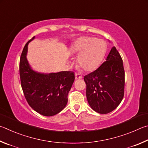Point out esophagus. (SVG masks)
<instances>
[{
    "label": "esophagus",
    "instance_id": "1",
    "mask_svg": "<svg viewBox=\"0 0 148 148\" xmlns=\"http://www.w3.org/2000/svg\"><path fill=\"white\" fill-rule=\"evenodd\" d=\"M82 79V76L79 73H75V79L76 80H79Z\"/></svg>",
    "mask_w": 148,
    "mask_h": 148
}]
</instances>
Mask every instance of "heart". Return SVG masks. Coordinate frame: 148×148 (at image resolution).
Listing matches in <instances>:
<instances>
[{
  "label": "heart",
  "mask_w": 148,
  "mask_h": 148,
  "mask_svg": "<svg viewBox=\"0 0 148 148\" xmlns=\"http://www.w3.org/2000/svg\"><path fill=\"white\" fill-rule=\"evenodd\" d=\"M72 54H77V65L85 71L92 72L101 64L107 52L105 41L94 37L82 36L73 43L69 48Z\"/></svg>",
  "instance_id": "1"
}]
</instances>
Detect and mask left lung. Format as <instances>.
Returning a JSON list of instances; mask_svg holds the SVG:
<instances>
[{
	"instance_id": "left-lung-1",
	"label": "left lung",
	"mask_w": 148,
	"mask_h": 148,
	"mask_svg": "<svg viewBox=\"0 0 148 148\" xmlns=\"http://www.w3.org/2000/svg\"><path fill=\"white\" fill-rule=\"evenodd\" d=\"M95 71L84 76L86 97L93 110L99 114L112 112L123 99L125 71L123 60L115 47Z\"/></svg>"
}]
</instances>
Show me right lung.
<instances>
[{
	"label": "right lung",
	"mask_w": 148,
	"mask_h": 148,
	"mask_svg": "<svg viewBox=\"0 0 148 148\" xmlns=\"http://www.w3.org/2000/svg\"><path fill=\"white\" fill-rule=\"evenodd\" d=\"M34 39V36L26 43L21 56V83L28 105L41 115L52 116L66 106L75 73L69 71L44 73L34 70L28 63L27 55L28 43Z\"/></svg>",
	"instance_id": "add662e5"
}]
</instances>
